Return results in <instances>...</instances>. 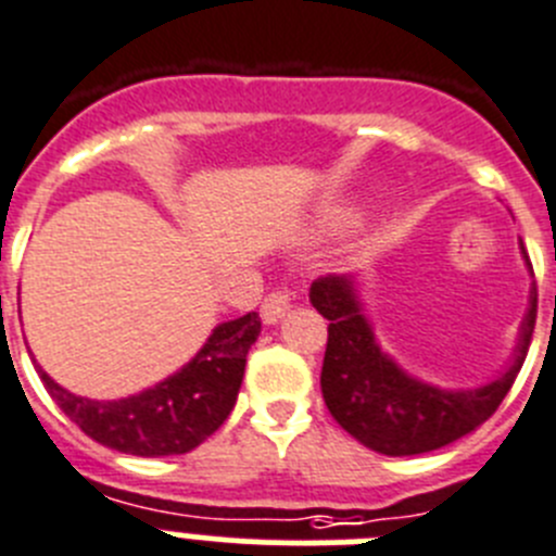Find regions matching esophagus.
Instances as JSON below:
<instances>
[{
    "mask_svg": "<svg viewBox=\"0 0 556 556\" xmlns=\"http://www.w3.org/2000/svg\"><path fill=\"white\" fill-rule=\"evenodd\" d=\"M290 309V290L288 288H274L263 304H260V313H263V321L277 324L285 313Z\"/></svg>",
    "mask_w": 556,
    "mask_h": 556,
    "instance_id": "1",
    "label": "esophagus"
}]
</instances>
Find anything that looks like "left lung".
I'll use <instances>...</instances> for the list:
<instances>
[{"instance_id":"left-lung-1","label":"left lung","mask_w":556,"mask_h":556,"mask_svg":"<svg viewBox=\"0 0 556 556\" xmlns=\"http://www.w3.org/2000/svg\"><path fill=\"white\" fill-rule=\"evenodd\" d=\"M309 302L329 321L321 393L334 421L363 446L390 457L434 452L473 432L496 413L527 359L538 318V288L523 318L515 363L479 390H438L415 382L374 343L349 277H318Z\"/></svg>"}]
</instances>
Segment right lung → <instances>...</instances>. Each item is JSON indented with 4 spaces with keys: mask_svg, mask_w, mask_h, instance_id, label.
<instances>
[{
    "mask_svg": "<svg viewBox=\"0 0 556 556\" xmlns=\"http://www.w3.org/2000/svg\"><path fill=\"white\" fill-rule=\"evenodd\" d=\"M260 315L213 329L202 352L166 382L118 402L74 396L38 368L43 388L88 438L138 457H168L197 448L232 413L243 382L247 354L260 334Z\"/></svg>",
    "mask_w": 556,
    "mask_h": 556,
    "instance_id": "add662e5",
    "label": "right lung"
}]
</instances>
